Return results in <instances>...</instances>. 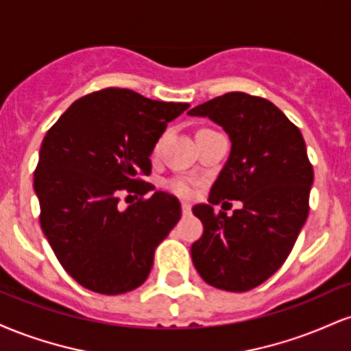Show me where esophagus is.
<instances>
[{
    "instance_id": "1",
    "label": "esophagus",
    "mask_w": 351,
    "mask_h": 351,
    "mask_svg": "<svg viewBox=\"0 0 351 351\" xmlns=\"http://www.w3.org/2000/svg\"><path fill=\"white\" fill-rule=\"evenodd\" d=\"M181 213H183V216H188L191 213V206L188 203H181Z\"/></svg>"
}]
</instances>
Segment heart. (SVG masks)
Returning a JSON list of instances; mask_svg holds the SVG:
<instances>
[{"mask_svg":"<svg viewBox=\"0 0 351 351\" xmlns=\"http://www.w3.org/2000/svg\"><path fill=\"white\" fill-rule=\"evenodd\" d=\"M165 136H167V134L160 135V138L156 140L155 145H153V153H158L160 147H162V143L165 140ZM165 188H167L170 193H173V195L180 196V198H191L196 191V184L193 183L191 180H184V178L167 180L165 181Z\"/></svg>","mask_w":351,"mask_h":351,"instance_id":"heart-1","label":"heart"}]
</instances>
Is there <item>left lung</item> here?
<instances>
[{"instance_id":"left-lung-1","label":"left lung","mask_w":351,"mask_h":351,"mask_svg":"<svg viewBox=\"0 0 351 351\" xmlns=\"http://www.w3.org/2000/svg\"><path fill=\"white\" fill-rule=\"evenodd\" d=\"M231 138V153L209 193V204L193 215L203 236L191 259L206 284L245 292L272 276L291 254L308 216L313 168L304 136L280 108L245 92H228L196 106ZM239 199L243 208L215 213L213 204Z\"/></svg>"}]
</instances>
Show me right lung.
<instances>
[{
	"instance_id": "add662e5",
	"label": "right lung",
	"mask_w": 351,
	"mask_h": 351,
	"mask_svg": "<svg viewBox=\"0 0 351 351\" xmlns=\"http://www.w3.org/2000/svg\"><path fill=\"white\" fill-rule=\"evenodd\" d=\"M188 107L108 87L75 100L47 130L34 170L39 223L82 287L117 295L147 280L181 206L165 191L143 198L155 189L143 176L152 173L153 145ZM122 195L139 199L120 210Z\"/></svg>"
}]
</instances>
